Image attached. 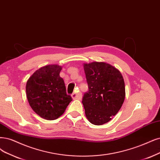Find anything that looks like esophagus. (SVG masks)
I'll return each instance as SVG.
<instances>
[{
  "instance_id": "esophagus-1",
  "label": "esophagus",
  "mask_w": 160,
  "mask_h": 160,
  "mask_svg": "<svg viewBox=\"0 0 160 160\" xmlns=\"http://www.w3.org/2000/svg\"><path fill=\"white\" fill-rule=\"evenodd\" d=\"M82 97V93L81 92H77V93H74L72 94V98L73 99H81Z\"/></svg>"
}]
</instances>
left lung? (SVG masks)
<instances>
[{
    "mask_svg": "<svg viewBox=\"0 0 160 160\" xmlns=\"http://www.w3.org/2000/svg\"><path fill=\"white\" fill-rule=\"evenodd\" d=\"M89 90L82 103L92 124L102 125L109 122L121 108L125 98V86L120 71L103 62L84 64Z\"/></svg>",
    "mask_w": 160,
    "mask_h": 160,
    "instance_id": "1",
    "label": "left lung"
}]
</instances>
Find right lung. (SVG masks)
I'll list each match as a JSON object with an SVG mask.
<instances>
[{"instance_id":"add662e5","label":"right lung","mask_w":160,"mask_h":160,"mask_svg":"<svg viewBox=\"0 0 160 160\" xmlns=\"http://www.w3.org/2000/svg\"><path fill=\"white\" fill-rule=\"evenodd\" d=\"M61 70L62 67L57 64L47 65L35 71L27 82L29 105L35 113L47 120L58 119L72 101L59 75Z\"/></svg>"}]
</instances>
